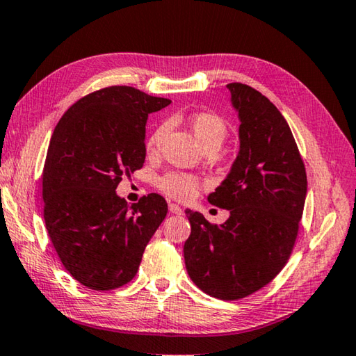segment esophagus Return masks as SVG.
I'll return each instance as SVG.
<instances>
[{
	"mask_svg": "<svg viewBox=\"0 0 356 356\" xmlns=\"http://www.w3.org/2000/svg\"><path fill=\"white\" fill-rule=\"evenodd\" d=\"M168 209H170L172 215H182V213H184L182 207H179L177 204H172V202H170V207H168Z\"/></svg>",
	"mask_w": 356,
	"mask_h": 356,
	"instance_id": "obj_1",
	"label": "esophagus"
}]
</instances>
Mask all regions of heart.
Listing matches in <instances>:
<instances>
[{"label": "heart", "instance_id": "1", "mask_svg": "<svg viewBox=\"0 0 356 356\" xmlns=\"http://www.w3.org/2000/svg\"><path fill=\"white\" fill-rule=\"evenodd\" d=\"M191 129L193 132H195L197 141L204 147L221 146L224 138L227 137V122H225L221 116H218L215 113H199L196 116H193ZM163 135L165 126H159L156 131L149 135V138L146 141L147 154H156L159 151L161 140H163ZM196 186V177L180 171L168 172L159 180V188L166 193L168 196L176 199H188L190 196L195 195Z\"/></svg>", "mask_w": 356, "mask_h": 356}]
</instances>
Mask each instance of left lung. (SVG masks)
I'll list each match as a JSON object with an SVG mask.
<instances>
[{
  "label": "left lung",
  "mask_w": 356,
  "mask_h": 356,
  "mask_svg": "<svg viewBox=\"0 0 356 356\" xmlns=\"http://www.w3.org/2000/svg\"><path fill=\"white\" fill-rule=\"evenodd\" d=\"M240 120V151L209 202L229 210L219 225L185 210L190 279L221 300L248 297L274 279L294 248L307 197V172L286 120L266 96L229 83Z\"/></svg>",
  "instance_id": "left-lung-1"
}]
</instances>
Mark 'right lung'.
<instances>
[{"label":"right lung","instance_id":"1","mask_svg":"<svg viewBox=\"0 0 356 356\" xmlns=\"http://www.w3.org/2000/svg\"><path fill=\"white\" fill-rule=\"evenodd\" d=\"M170 104L115 86L83 96L57 122L43 170V218L62 264L83 286L131 282L166 216L160 195L129 205L115 190L122 174L145 163L147 115Z\"/></svg>","mask_w":356,"mask_h":356}]
</instances>
